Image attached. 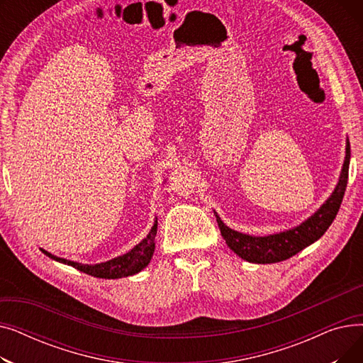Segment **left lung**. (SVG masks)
<instances>
[{"instance_id":"8db88e82","label":"left lung","mask_w":363,"mask_h":363,"mask_svg":"<svg viewBox=\"0 0 363 363\" xmlns=\"http://www.w3.org/2000/svg\"><path fill=\"white\" fill-rule=\"evenodd\" d=\"M349 163H350V143L346 145V159L342 164L340 181L331 197L322 204L319 211L304 220L301 225L293 228L290 231L268 235V237H252L237 233L231 228L223 225L220 218L216 215L220 234L226 241L228 247L238 255L241 259L252 263H277L287 260L291 256L301 252L304 247L319 240L335 219L338 208L347 186L349 179Z\"/></svg>"}]
</instances>
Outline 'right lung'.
Wrapping results in <instances>:
<instances>
[{
    "mask_svg": "<svg viewBox=\"0 0 363 363\" xmlns=\"http://www.w3.org/2000/svg\"><path fill=\"white\" fill-rule=\"evenodd\" d=\"M156 234H157V220L155 222V225H152L150 234L138 245L133 247L130 252H128L123 256H119L116 259H111L108 262L99 263V264H82L78 262L66 260L62 257H57L45 250H43V253L57 262L73 266L74 269H78L84 274H88L91 277L116 279V278H123V277L138 274L141 269L145 268L152 257V253H155Z\"/></svg>",
    "mask_w": 363,
    "mask_h": 363,
    "instance_id": "1",
    "label": "right lung"
}]
</instances>
